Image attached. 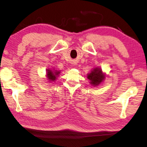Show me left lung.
I'll return each instance as SVG.
<instances>
[{"mask_svg":"<svg viewBox=\"0 0 147 147\" xmlns=\"http://www.w3.org/2000/svg\"><path fill=\"white\" fill-rule=\"evenodd\" d=\"M87 78L90 81V83L92 85L97 86L102 82L105 78V76L103 75L100 69L96 68L93 69V70L89 74H88Z\"/></svg>","mask_w":147,"mask_h":147,"instance_id":"8db88e82","label":"left lung"}]
</instances>
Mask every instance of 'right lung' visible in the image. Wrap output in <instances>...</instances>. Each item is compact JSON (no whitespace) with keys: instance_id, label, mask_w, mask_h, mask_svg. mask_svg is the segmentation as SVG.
Here are the masks:
<instances>
[{"instance_id":"right-lung-1","label":"right lung","mask_w":147,"mask_h":147,"mask_svg":"<svg viewBox=\"0 0 147 147\" xmlns=\"http://www.w3.org/2000/svg\"><path fill=\"white\" fill-rule=\"evenodd\" d=\"M60 71L57 70H51V69H47V77L49 81H53L56 79L57 77L59 75Z\"/></svg>"}]
</instances>
